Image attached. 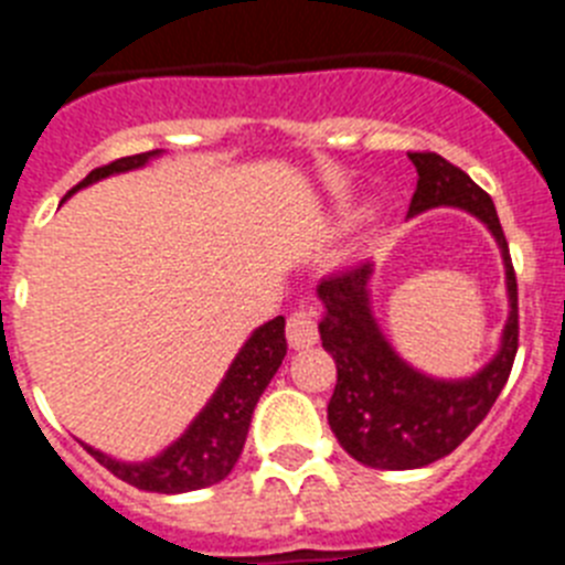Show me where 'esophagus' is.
Returning a JSON list of instances; mask_svg holds the SVG:
<instances>
[{
	"label": "esophagus",
	"instance_id": "obj_1",
	"mask_svg": "<svg viewBox=\"0 0 565 565\" xmlns=\"http://www.w3.org/2000/svg\"><path fill=\"white\" fill-rule=\"evenodd\" d=\"M319 342V331H317V319H313L311 311L306 308H299L288 317V344H291L294 351H306L311 344Z\"/></svg>",
	"mask_w": 565,
	"mask_h": 565
}]
</instances>
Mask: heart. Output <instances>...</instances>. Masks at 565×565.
Masks as SVG:
<instances>
[{
  "label": "heart",
  "instance_id": "1",
  "mask_svg": "<svg viewBox=\"0 0 565 565\" xmlns=\"http://www.w3.org/2000/svg\"><path fill=\"white\" fill-rule=\"evenodd\" d=\"M344 214H348V212H344Z\"/></svg>",
  "mask_w": 565,
  "mask_h": 565
}]
</instances>
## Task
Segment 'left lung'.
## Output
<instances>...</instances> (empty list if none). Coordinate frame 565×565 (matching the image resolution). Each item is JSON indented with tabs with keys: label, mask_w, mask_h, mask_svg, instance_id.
Masks as SVG:
<instances>
[{
	"label": "left lung",
	"mask_w": 565,
	"mask_h": 565,
	"mask_svg": "<svg viewBox=\"0 0 565 565\" xmlns=\"http://www.w3.org/2000/svg\"><path fill=\"white\" fill-rule=\"evenodd\" d=\"M418 172L411 217L430 209H461L495 237L509 313L489 362L458 379L413 367L384 337L373 313V263L322 279L319 337L337 362L328 424L342 450L373 469H418L450 456L501 396L518 353V282L495 203L467 172L436 152H411Z\"/></svg>",
	"instance_id": "left-lung-1"
}]
</instances>
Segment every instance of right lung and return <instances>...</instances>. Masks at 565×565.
Returning <instances> with one entry per match:
<instances>
[{"mask_svg": "<svg viewBox=\"0 0 565 565\" xmlns=\"http://www.w3.org/2000/svg\"><path fill=\"white\" fill-rule=\"evenodd\" d=\"M161 154L163 149H152V152L129 154L121 161L93 169L76 189H70L67 198L76 194L78 189L104 181V178L143 169ZM286 351V317H274L268 319L266 326L254 328L252 337L243 342L237 356L228 364L226 376L221 379L217 391L203 404V411L158 456L143 458V461H121V458L107 456V452L96 450L89 444H84V450L89 456H96L113 476L138 489H147V492L181 495V492L212 487V483L223 481L237 463L243 444H246L248 427H252L254 407H257L259 396L274 379V373L279 371Z\"/></svg>", "mask_w": 565, "mask_h": 565, "instance_id": "1", "label": "right lung"}]
</instances>
